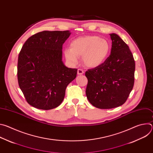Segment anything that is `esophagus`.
<instances>
[{"label": "esophagus", "instance_id": "esophagus-1", "mask_svg": "<svg viewBox=\"0 0 153 153\" xmlns=\"http://www.w3.org/2000/svg\"><path fill=\"white\" fill-rule=\"evenodd\" d=\"M84 73V71L82 69H78L77 70V74L79 75H82Z\"/></svg>", "mask_w": 153, "mask_h": 153}]
</instances>
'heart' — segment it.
I'll return each mask as SVG.
<instances>
[{
  "instance_id": "1",
  "label": "heart",
  "mask_w": 153,
  "mask_h": 153,
  "mask_svg": "<svg viewBox=\"0 0 153 153\" xmlns=\"http://www.w3.org/2000/svg\"><path fill=\"white\" fill-rule=\"evenodd\" d=\"M71 48H67L64 54L67 60L73 65L78 63L79 57L86 67H99L106 59L110 51L108 42L97 36L79 37L71 42Z\"/></svg>"
}]
</instances>
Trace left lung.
I'll list each match as a JSON object with an SVG mask.
<instances>
[{
  "label": "left lung",
  "instance_id": "left-lung-1",
  "mask_svg": "<svg viewBox=\"0 0 153 153\" xmlns=\"http://www.w3.org/2000/svg\"><path fill=\"white\" fill-rule=\"evenodd\" d=\"M111 54L99 67L88 70L87 99L94 106L111 109L122 105L134 83L135 61L129 47L116 34H110Z\"/></svg>",
  "mask_w": 153,
  "mask_h": 153
}]
</instances>
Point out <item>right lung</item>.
I'll return each instance as SVG.
<instances>
[{"mask_svg":"<svg viewBox=\"0 0 153 153\" xmlns=\"http://www.w3.org/2000/svg\"><path fill=\"white\" fill-rule=\"evenodd\" d=\"M69 31H43L25 42L18 57L17 79L27 102L48 110L62 102L68 85L77 75L76 68L65 66L62 45Z\"/></svg>","mask_w":153,"mask_h":153,"instance_id":"add662e5","label":"right lung"}]
</instances>
